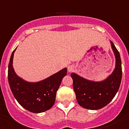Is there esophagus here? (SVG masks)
Segmentation results:
<instances>
[{"label":"esophagus","instance_id":"34e87169","mask_svg":"<svg viewBox=\"0 0 129 129\" xmlns=\"http://www.w3.org/2000/svg\"><path fill=\"white\" fill-rule=\"evenodd\" d=\"M67 69H68V72H71L74 71V65H73V64L69 65Z\"/></svg>","mask_w":129,"mask_h":129}]
</instances>
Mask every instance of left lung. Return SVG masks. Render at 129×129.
I'll list each match as a JSON object with an SVG mask.
<instances>
[{
  "label": "left lung",
  "mask_w": 129,
  "mask_h": 129,
  "mask_svg": "<svg viewBox=\"0 0 129 129\" xmlns=\"http://www.w3.org/2000/svg\"><path fill=\"white\" fill-rule=\"evenodd\" d=\"M115 57V68L111 74L100 81L88 80L74 72L71 74L73 87L79 105L89 110H98L109 104L119 90L122 77L120 55L110 41Z\"/></svg>",
  "instance_id": "1"
}]
</instances>
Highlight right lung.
Returning <instances> with one entry per match:
<instances>
[{"label":"right lung","mask_w":129,"mask_h":129,"mask_svg":"<svg viewBox=\"0 0 129 129\" xmlns=\"http://www.w3.org/2000/svg\"><path fill=\"white\" fill-rule=\"evenodd\" d=\"M12 52L8 64V82L15 98L23 108L33 113H41L54 105L56 92L61 81L67 74L64 68L47 78L37 82H29L18 76L13 67Z\"/></svg>","instance_id":"right-lung-1"}]
</instances>
